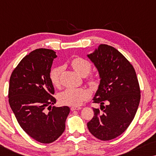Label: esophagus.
I'll return each instance as SVG.
<instances>
[{
    "instance_id": "esophagus-1",
    "label": "esophagus",
    "mask_w": 156,
    "mask_h": 156,
    "mask_svg": "<svg viewBox=\"0 0 156 156\" xmlns=\"http://www.w3.org/2000/svg\"><path fill=\"white\" fill-rule=\"evenodd\" d=\"M80 106H72L71 111H76V110H80L81 109Z\"/></svg>"
}]
</instances>
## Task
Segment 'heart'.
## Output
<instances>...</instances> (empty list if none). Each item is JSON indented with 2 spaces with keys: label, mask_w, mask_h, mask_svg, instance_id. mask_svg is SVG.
Wrapping results in <instances>:
<instances>
[{
  "label": "heart",
  "mask_w": 156,
  "mask_h": 156,
  "mask_svg": "<svg viewBox=\"0 0 156 156\" xmlns=\"http://www.w3.org/2000/svg\"><path fill=\"white\" fill-rule=\"evenodd\" d=\"M72 67L81 76H85L90 72L91 65L88 60L82 57H76L72 59L70 62ZM62 72L61 66H57L51 69L50 78L51 82L55 87L60 85V76ZM87 82L91 88L99 87L100 80L97 74H91L87 79ZM89 97V91L85 88H67L60 93L59 100L65 105L76 106H80Z\"/></svg>",
  "instance_id": "b5f03b06"
}]
</instances>
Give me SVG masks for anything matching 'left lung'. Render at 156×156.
Here are the masks:
<instances>
[{
	"instance_id": "left-lung-1",
	"label": "left lung",
	"mask_w": 156,
	"mask_h": 156,
	"mask_svg": "<svg viewBox=\"0 0 156 156\" xmlns=\"http://www.w3.org/2000/svg\"><path fill=\"white\" fill-rule=\"evenodd\" d=\"M87 56L101 78L93 99L101 108H93L94 115L87 127L98 139L112 140L121 135L134 119L140 99L139 83L133 65L113 47L101 44Z\"/></svg>"
}]
</instances>
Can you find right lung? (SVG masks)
I'll list each match as a JSON object with an SVG mask.
<instances>
[{
	"instance_id": "1",
	"label": "right lung",
	"mask_w": 156,
	"mask_h": 156,
	"mask_svg": "<svg viewBox=\"0 0 156 156\" xmlns=\"http://www.w3.org/2000/svg\"><path fill=\"white\" fill-rule=\"evenodd\" d=\"M55 52L40 48L23 58L12 71L8 101L19 125L27 135L42 144L56 140L65 129L70 108L56 103L50 78Z\"/></svg>"
}]
</instances>
